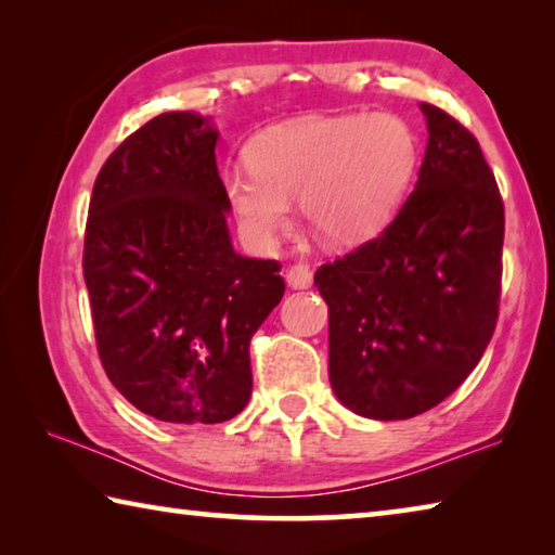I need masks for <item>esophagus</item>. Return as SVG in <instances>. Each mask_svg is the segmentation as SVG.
Returning <instances> with one entry per match:
<instances>
[{"mask_svg":"<svg viewBox=\"0 0 555 555\" xmlns=\"http://www.w3.org/2000/svg\"><path fill=\"white\" fill-rule=\"evenodd\" d=\"M286 284L291 288H308L313 284V271L304 264L291 267V269H286Z\"/></svg>","mask_w":555,"mask_h":555,"instance_id":"esophagus-1","label":"esophagus"}]
</instances>
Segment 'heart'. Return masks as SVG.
Here are the masks:
<instances>
[{"instance_id":"b5f03b06","label":"heart","mask_w":555,"mask_h":555,"mask_svg":"<svg viewBox=\"0 0 555 555\" xmlns=\"http://www.w3.org/2000/svg\"><path fill=\"white\" fill-rule=\"evenodd\" d=\"M416 162V134L397 115H308L259 131L247 144L249 168H230L222 185L259 249L291 228V198L323 240L350 247L389 222Z\"/></svg>"}]
</instances>
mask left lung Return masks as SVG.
<instances>
[{
    "instance_id": "8db88e82",
    "label": "left lung",
    "mask_w": 555,
    "mask_h": 555,
    "mask_svg": "<svg viewBox=\"0 0 555 555\" xmlns=\"http://www.w3.org/2000/svg\"><path fill=\"white\" fill-rule=\"evenodd\" d=\"M418 181L379 237L315 271L327 304V374L357 416L403 421L477 367L500 315L504 205L469 131L421 105Z\"/></svg>"
}]
</instances>
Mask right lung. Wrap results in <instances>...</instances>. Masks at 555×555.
Masks as SVG:
<instances>
[{
	"mask_svg": "<svg viewBox=\"0 0 555 555\" xmlns=\"http://www.w3.org/2000/svg\"><path fill=\"white\" fill-rule=\"evenodd\" d=\"M218 137L210 117L164 112L115 149L90 198L82 274L102 367L166 424L247 406L249 340L286 288L279 261L232 247Z\"/></svg>",
	"mask_w": 555,
	"mask_h": 555,
	"instance_id": "add662e5",
	"label": "right lung"
}]
</instances>
